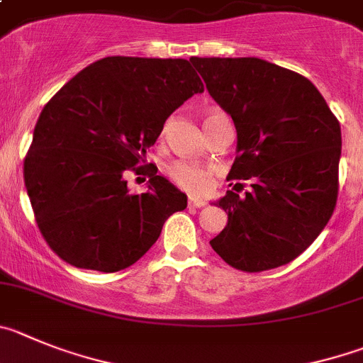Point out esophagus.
<instances>
[{
	"label": "esophagus",
	"instance_id": "34e87169",
	"mask_svg": "<svg viewBox=\"0 0 363 363\" xmlns=\"http://www.w3.org/2000/svg\"><path fill=\"white\" fill-rule=\"evenodd\" d=\"M187 205H189V208H201L207 205V201H205V199H198V198H189Z\"/></svg>",
	"mask_w": 363,
	"mask_h": 363
}]
</instances>
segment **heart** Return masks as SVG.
I'll return each mask as SVG.
<instances>
[{"instance_id":"1","label":"heart","mask_w":363,"mask_h":363,"mask_svg":"<svg viewBox=\"0 0 363 363\" xmlns=\"http://www.w3.org/2000/svg\"><path fill=\"white\" fill-rule=\"evenodd\" d=\"M214 115H219V113H212L207 118ZM167 176L171 178L172 184L182 189V191L199 194V192L207 191L208 185H211L212 171L208 167H203V165L191 164V162H174L167 167Z\"/></svg>"}]
</instances>
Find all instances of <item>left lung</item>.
<instances>
[{
  "label": "left lung",
  "mask_w": 363,
  "mask_h": 363,
  "mask_svg": "<svg viewBox=\"0 0 363 363\" xmlns=\"http://www.w3.org/2000/svg\"><path fill=\"white\" fill-rule=\"evenodd\" d=\"M191 62L238 131L228 179H252L242 199L227 191L216 201L228 223L211 247L227 264L248 274L288 264L333 216L340 122L311 81L291 69L257 57Z\"/></svg>",
  "instance_id": "obj_1"
}]
</instances>
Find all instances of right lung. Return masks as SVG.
<instances>
[{
	"mask_svg": "<svg viewBox=\"0 0 363 363\" xmlns=\"http://www.w3.org/2000/svg\"><path fill=\"white\" fill-rule=\"evenodd\" d=\"M203 91L185 59L104 57L43 108L23 164L35 223L62 261L111 274L135 264L187 196L145 162L167 116ZM150 178L131 195L127 176Z\"/></svg>",
	"mask_w": 363,
	"mask_h": 363,
	"instance_id": "right-lung-1",
	"label": "right lung"
}]
</instances>
